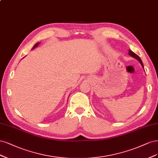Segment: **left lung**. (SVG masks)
Here are the masks:
<instances>
[{"instance_id":"8db88e82","label":"left lung","mask_w":158,"mask_h":158,"mask_svg":"<svg viewBox=\"0 0 158 158\" xmlns=\"http://www.w3.org/2000/svg\"><path fill=\"white\" fill-rule=\"evenodd\" d=\"M129 54L131 56H132L133 58H135L136 60H138L139 62H140V64H141L142 68L144 69V65H143V64H142V60H141V59L140 58V57L138 55H136L135 53H134V52H133V51H132V50H129Z\"/></svg>"}]
</instances>
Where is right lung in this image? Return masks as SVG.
I'll return each mask as SVG.
<instances>
[{
    "label": "right lung",
    "instance_id": "obj_1",
    "mask_svg": "<svg viewBox=\"0 0 158 158\" xmlns=\"http://www.w3.org/2000/svg\"><path fill=\"white\" fill-rule=\"evenodd\" d=\"M39 44H40V43H36V44H35L34 45V47H33V48H32V49H34V48H35L36 47H37Z\"/></svg>",
    "mask_w": 158,
    "mask_h": 158
}]
</instances>
